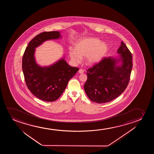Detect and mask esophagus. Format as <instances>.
Here are the masks:
<instances>
[{"label":"esophagus","mask_w":154,"mask_h":154,"mask_svg":"<svg viewBox=\"0 0 154 154\" xmlns=\"http://www.w3.org/2000/svg\"><path fill=\"white\" fill-rule=\"evenodd\" d=\"M78 72H79V74H83V73L84 72V70L83 69H80L79 70Z\"/></svg>","instance_id":"esophagus-1"}]
</instances>
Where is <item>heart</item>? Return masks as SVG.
Listing matches in <instances>:
<instances>
[{"mask_svg": "<svg viewBox=\"0 0 154 154\" xmlns=\"http://www.w3.org/2000/svg\"><path fill=\"white\" fill-rule=\"evenodd\" d=\"M74 49H70L69 55L75 63H79L85 57V62L88 65L98 63L109 50L108 45L99 39L89 37L80 39L74 45Z\"/></svg>", "mask_w": 154, "mask_h": 154, "instance_id": "1", "label": "heart"}]
</instances>
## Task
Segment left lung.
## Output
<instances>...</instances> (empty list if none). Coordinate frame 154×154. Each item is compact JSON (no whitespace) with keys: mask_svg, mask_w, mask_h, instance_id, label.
<instances>
[{"mask_svg":"<svg viewBox=\"0 0 154 154\" xmlns=\"http://www.w3.org/2000/svg\"><path fill=\"white\" fill-rule=\"evenodd\" d=\"M117 57H105L87 70L84 90L89 98L98 103L112 101L127 87L132 69V55L123 42Z\"/></svg>","mask_w":154,"mask_h":154,"instance_id":"1","label":"left lung"}]
</instances>
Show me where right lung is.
Here are the masks:
<instances>
[{
  "label": "right lung",
  "instance_id": "obj_1",
  "mask_svg": "<svg viewBox=\"0 0 154 154\" xmlns=\"http://www.w3.org/2000/svg\"><path fill=\"white\" fill-rule=\"evenodd\" d=\"M61 38L60 32H43L35 37L23 54L22 68L26 84L32 94L45 101H54L59 98L69 80L79 68L70 66L65 57L49 66H42L36 63V48L46 41Z\"/></svg>",
  "mask_w": 154,
  "mask_h": 154
}]
</instances>
